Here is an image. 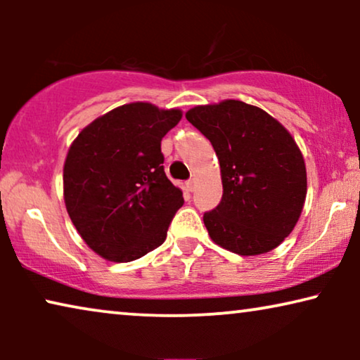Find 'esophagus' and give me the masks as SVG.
Returning a JSON list of instances; mask_svg holds the SVG:
<instances>
[{"instance_id": "34e87169", "label": "esophagus", "mask_w": 360, "mask_h": 360, "mask_svg": "<svg viewBox=\"0 0 360 360\" xmlns=\"http://www.w3.org/2000/svg\"><path fill=\"white\" fill-rule=\"evenodd\" d=\"M195 186H196L195 179H190L188 181H186V190L188 191H195Z\"/></svg>"}]
</instances>
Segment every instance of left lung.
<instances>
[{
    "instance_id": "obj_1",
    "label": "left lung",
    "mask_w": 360,
    "mask_h": 360,
    "mask_svg": "<svg viewBox=\"0 0 360 360\" xmlns=\"http://www.w3.org/2000/svg\"><path fill=\"white\" fill-rule=\"evenodd\" d=\"M185 116L219 160L223 198L203 216L210 238L239 255L270 252L292 233L307 198L297 142L269 112L239 100L195 106Z\"/></svg>"
}]
</instances>
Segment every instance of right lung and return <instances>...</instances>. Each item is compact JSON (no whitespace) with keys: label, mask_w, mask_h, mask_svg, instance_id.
<instances>
[{"label":"right lung","mask_w":360,"mask_h":360,"mask_svg":"<svg viewBox=\"0 0 360 360\" xmlns=\"http://www.w3.org/2000/svg\"><path fill=\"white\" fill-rule=\"evenodd\" d=\"M181 111L136 101L83 127L63 164V200L88 248L131 262L164 244L184 193L167 179L160 141Z\"/></svg>","instance_id":"1"}]
</instances>
